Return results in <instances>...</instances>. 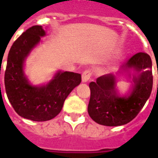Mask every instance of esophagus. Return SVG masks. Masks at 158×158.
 Listing matches in <instances>:
<instances>
[{
    "label": "esophagus",
    "instance_id": "34e87169",
    "mask_svg": "<svg viewBox=\"0 0 158 158\" xmlns=\"http://www.w3.org/2000/svg\"><path fill=\"white\" fill-rule=\"evenodd\" d=\"M90 76H91V72L89 70H85L82 74V81L83 83H86L89 80Z\"/></svg>",
    "mask_w": 158,
    "mask_h": 158
}]
</instances>
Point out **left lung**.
Here are the masks:
<instances>
[{
	"label": "left lung",
	"instance_id": "8db88e82",
	"mask_svg": "<svg viewBox=\"0 0 158 158\" xmlns=\"http://www.w3.org/2000/svg\"><path fill=\"white\" fill-rule=\"evenodd\" d=\"M126 73L132 79L130 90L121 95L116 89V76ZM88 113L98 124L115 127L132 121L151 95L152 60L146 53H138L120 66L116 74L98 77L89 84Z\"/></svg>",
	"mask_w": 158,
	"mask_h": 158
}]
</instances>
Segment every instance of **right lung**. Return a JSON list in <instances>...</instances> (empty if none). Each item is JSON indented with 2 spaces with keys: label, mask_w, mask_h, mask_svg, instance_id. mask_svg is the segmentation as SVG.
I'll list each match as a JSON object with an SVG mask.
<instances>
[{
  "label": "right lung",
  "mask_w": 158,
  "mask_h": 158,
  "mask_svg": "<svg viewBox=\"0 0 158 158\" xmlns=\"http://www.w3.org/2000/svg\"><path fill=\"white\" fill-rule=\"evenodd\" d=\"M45 35L41 26L26 30L12 44L5 72L6 92L13 108L20 117L37 122L57 116L68 95L81 83L80 74L58 70L46 84H31L25 73L26 60Z\"/></svg>",
  "instance_id": "right-lung-1"
}]
</instances>
